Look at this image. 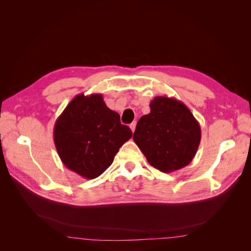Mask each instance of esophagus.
<instances>
[{
	"label": "esophagus",
	"instance_id": "1",
	"mask_svg": "<svg viewBox=\"0 0 251 251\" xmlns=\"http://www.w3.org/2000/svg\"><path fill=\"white\" fill-rule=\"evenodd\" d=\"M130 127H131L132 132H134V131H135V128H136V121H134V123H132V124L130 125Z\"/></svg>",
	"mask_w": 251,
	"mask_h": 251
}]
</instances>
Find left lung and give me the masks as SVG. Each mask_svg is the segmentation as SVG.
<instances>
[{
  "instance_id": "left-lung-1",
  "label": "left lung",
  "mask_w": 251,
  "mask_h": 251,
  "mask_svg": "<svg viewBox=\"0 0 251 251\" xmlns=\"http://www.w3.org/2000/svg\"><path fill=\"white\" fill-rule=\"evenodd\" d=\"M151 112L136 126L133 139L149 163L172 173L192 162L201 141V127L186 105L176 98L156 96Z\"/></svg>"
}]
</instances>
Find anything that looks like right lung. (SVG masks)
<instances>
[{
	"label": "right lung",
	"instance_id": "obj_1",
	"mask_svg": "<svg viewBox=\"0 0 251 251\" xmlns=\"http://www.w3.org/2000/svg\"><path fill=\"white\" fill-rule=\"evenodd\" d=\"M131 137V128L121 125L119 114L107 107L101 94L75 96L53 128L60 160L86 179L100 176Z\"/></svg>",
	"mask_w": 251,
	"mask_h": 251
}]
</instances>
